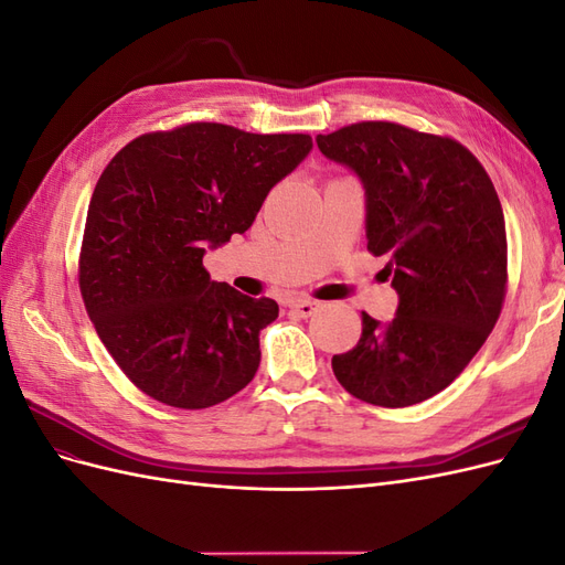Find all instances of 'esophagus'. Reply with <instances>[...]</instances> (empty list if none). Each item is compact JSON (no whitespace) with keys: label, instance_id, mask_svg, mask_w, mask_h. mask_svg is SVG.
Here are the masks:
<instances>
[{"label":"esophagus","instance_id":"34e87169","mask_svg":"<svg viewBox=\"0 0 565 565\" xmlns=\"http://www.w3.org/2000/svg\"><path fill=\"white\" fill-rule=\"evenodd\" d=\"M318 306L320 303L313 299H295V301H289V311L297 313L299 318H311L318 311Z\"/></svg>","mask_w":565,"mask_h":565}]
</instances>
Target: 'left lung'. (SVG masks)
Wrapping results in <instances>:
<instances>
[{
	"mask_svg": "<svg viewBox=\"0 0 565 565\" xmlns=\"http://www.w3.org/2000/svg\"><path fill=\"white\" fill-rule=\"evenodd\" d=\"M324 158L365 188L367 249L386 256L396 318L363 313L358 344L332 358L351 396L407 407L436 396L486 344L507 295V231L483 164L448 136L396 122L318 134Z\"/></svg>",
	"mask_w": 565,
	"mask_h": 565,
	"instance_id": "8db88e82",
	"label": "left lung"
}]
</instances>
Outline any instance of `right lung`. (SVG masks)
<instances>
[{
    "label": "right lung",
    "instance_id": "right-lung-1",
    "mask_svg": "<svg viewBox=\"0 0 565 565\" xmlns=\"http://www.w3.org/2000/svg\"><path fill=\"white\" fill-rule=\"evenodd\" d=\"M311 148L309 134L193 122L139 136L104 169L79 292L113 361L146 396L202 409L254 380L259 332L278 303L212 280L202 256L243 235Z\"/></svg>",
    "mask_w": 565,
    "mask_h": 565
}]
</instances>
